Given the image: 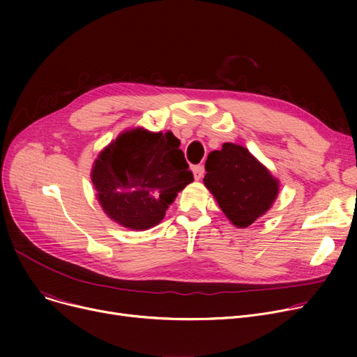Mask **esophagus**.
Returning a JSON list of instances; mask_svg holds the SVG:
<instances>
[{
  "label": "esophagus",
  "mask_w": 357,
  "mask_h": 357,
  "mask_svg": "<svg viewBox=\"0 0 357 357\" xmlns=\"http://www.w3.org/2000/svg\"><path fill=\"white\" fill-rule=\"evenodd\" d=\"M192 172H194L195 179H197V181H199V179L202 178V175H204V166H202V165H197V166H194V167H192Z\"/></svg>",
  "instance_id": "obj_1"
}]
</instances>
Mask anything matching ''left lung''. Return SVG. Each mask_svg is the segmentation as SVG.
<instances>
[{
	"label": "left lung",
	"mask_w": 357,
	"mask_h": 357,
	"mask_svg": "<svg viewBox=\"0 0 357 357\" xmlns=\"http://www.w3.org/2000/svg\"><path fill=\"white\" fill-rule=\"evenodd\" d=\"M204 185L233 226L246 229L265 215L278 198L279 181L240 144L224 143L205 162Z\"/></svg>",
	"instance_id": "obj_1"
}]
</instances>
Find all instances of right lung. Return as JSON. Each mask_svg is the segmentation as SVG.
Wrapping results in <instances>:
<instances>
[{
  "instance_id": "right-lung-1",
  "label": "right lung",
  "mask_w": 357,
  "mask_h": 357,
  "mask_svg": "<svg viewBox=\"0 0 357 357\" xmlns=\"http://www.w3.org/2000/svg\"><path fill=\"white\" fill-rule=\"evenodd\" d=\"M179 144L171 131H121L92 165L91 181L102 211L128 230L158 226L178 192L194 182Z\"/></svg>"
}]
</instances>
